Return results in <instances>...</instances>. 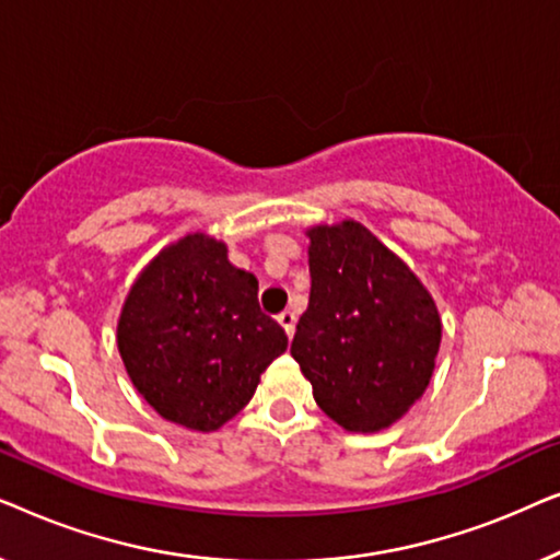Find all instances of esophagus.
<instances>
[{"instance_id":"obj_1","label":"esophagus","mask_w":560,"mask_h":560,"mask_svg":"<svg viewBox=\"0 0 560 560\" xmlns=\"http://www.w3.org/2000/svg\"><path fill=\"white\" fill-rule=\"evenodd\" d=\"M278 324L285 328V334H288V339H293V334H295V324H298V316L293 311H285V313H280L278 316Z\"/></svg>"}]
</instances>
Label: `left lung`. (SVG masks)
Segmentation results:
<instances>
[{
	"label": "left lung",
	"mask_w": 560,
	"mask_h": 560,
	"mask_svg": "<svg viewBox=\"0 0 560 560\" xmlns=\"http://www.w3.org/2000/svg\"><path fill=\"white\" fill-rule=\"evenodd\" d=\"M305 236L311 298L290 354L336 425L385 431L433 377L439 308L408 262L359 221L316 224Z\"/></svg>",
	"instance_id": "8db88e82"
}]
</instances>
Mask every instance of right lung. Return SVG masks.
Listing matches in <instances>:
<instances>
[{
	"label": "right lung",
	"mask_w": 560,
	"mask_h": 560,
	"mask_svg": "<svg viewBox=\"0 0 560 560\" xmlns=\"http://www.w3.org/2000/svg\"><path fill=\"white\" fill-rule=\"evenodd\" d=\"M226 244L180 236L142 267L117 320L125 370L160 418L211 433L252 400L259 374L288 349L257 303V278Z\"/></svg>",
	"instance_id": "add662e5"
}]
</instances>
